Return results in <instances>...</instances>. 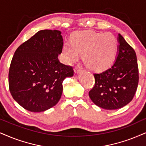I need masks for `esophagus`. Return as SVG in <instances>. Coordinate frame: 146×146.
<instances>
[{"label":"esophagus","instance_id":"obj_1","mask_svg":"<svg viewBox=\"0 0 146 146\" xmlns=\"http://www.w3.org/2000/svg\"><path fill=\"white\" fill-rule=\"evenodd\" d=\"M82 70V66H80V65H77V66H75V68H74V72L78 73L80 71H81Z\"/></svg>","mask_w":146,"mask_h":146}]
</instances>
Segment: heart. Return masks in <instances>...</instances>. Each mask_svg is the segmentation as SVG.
Listing matches in <instances>:
<instances>
[{
  "label": "heart",
  "mask_w": 146,
  "mask_h": 146,
  "mask_svg": "<svg viewBox=\"0 0 146 146\" xmlns=\"http://www.w3.org/2000/svg\"><path fill=\"white\" fill-rule=\"evenodd\" d=\"M72 45L63 46L64 58L67 62L76 61L82 55L84 64L96 72L107 70L114 64L118 50V42L112 34L85 31L72 38Z\"/></svg>",
  "instance_id": "heart-1"
}]
</instances>
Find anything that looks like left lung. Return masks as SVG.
Listing matches in <instances>:
<instances>
[{
  "instance_id": "8db88e82",
  "label": "left lung",
  "mask_w": 146,
  "mask_h": 146,
  "mask_svg": "<svg viewBox=\"0 0 146 146\" xmlns=\"http://www.w3.org/2000/svg\"><path fill=\"white\" fill-rule=\"evenodd\" d=\"M118 55L114 65L101 73L94 74L95 84L89 95L95 105L106 110H116L133 98L139 82L136 53L118 34Z\"/></svg>"
}]
</instances>
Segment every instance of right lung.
Masks as SVG:
<instances>
[{
    "label": "right lung",
    "instance_id": "right-lung-1",
    "mask_svg": "<svg viewBox=\"0 0 146 146\" xmlns=\"http://www.w3.org/2000/svg\"><path fill=\"white\" fill-rule=\"evenodd\" d=\"M63 44L60 31L42 30L16 49L9 71V87L24 109L45 111L60 100L63 81L74 75L73 68L58 59Z\"/></svg>",
    "mask_w": 146,
    "mask_h": 146
}]
</instances>
